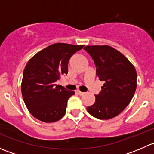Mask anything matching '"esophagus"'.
<instances>
[{
	"label": "esophagus",
	"instance_id": "obj_1",
	"mask_svg": "<svg viewBox=\"0 0 154 154\" xmlns=\"http://www.w3.org/2000/svg\"><path fill=\"white\" fill-rule=\"evenodd\" d=\"M77 93L79 94V95H83V94H85L84 92H82V91H79V90H78V91H77Z\"/></svg>",
	"mask_w": 154,
	"mask_h": 154
}]
</instances>
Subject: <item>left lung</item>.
<instances>
[{
    "mask_svg": "<svg viewBox=\"0 0 154 154\" xmlns=\"http://www.w3.org/2000/svg\"><path fill=\"white\" fill-rule=\"evenodd\" d=\"M94 60L96 75L104 81L101 91L95 95V102L86 108L94 117L101 120L120 114L133 98L136 89V68L123 54L109 45L84 48Z\"/></svg>",
    "mask_w": 154,
    "mask_h": 154,
    "instance_id": "left-lung-1",
    "label": "left lung"
}]
</instances>
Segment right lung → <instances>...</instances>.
<instances>
[{
  "instance_id": "1",
  "label": "right lung",
  "mask_w": 154,
  "mask_h": 154,
  "mask_svg": "<svg viewBox=\"0 0 154 154\" xmlns=\"http://www.w3.org/2000/svg\"><path fill=\"white\" fill-rule=\"evenodd\" d=\"M83 46L55 43L35 54L27 63L21 93L27 109L35 119L50 123L66 114L68 100L74 91L57 85L56 81L68 74L70 58Z\"/></svg>"
}]
</instances>
